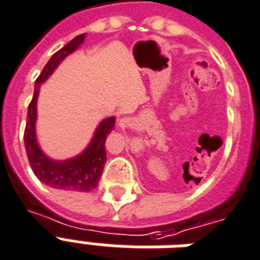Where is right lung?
Listing matches in <instances>:
<instances>
[{"mask_svg":"<svg viewBox=\"0 0 260 260\" xmlns=\"http://www.w3.org/2000/svg\"><path fill=\"white\" fill-rule=\"evenodd\" d=\"M86 35H77L72 41L59 49L57 53L51 55L45 68L35 80L32 101L28 105L27 113V124L24 131V146L28 162L32 172L43 184L57 189H69V191L88 192L94 189L99 183V178L106 164V150L105 142L116 124V117H108L101 121L98 128L95 129L91 143L88 147L75 158L67 161H54L45 155L39 147L35 135V121H37V99L39 94V87L42 84L58 64L68 54L73 53L84 41Z\"/></svg>","mask_w":260,"mask_h":260,"instance_id":"right-lung-1","label":"right lung"}]
</instances>
